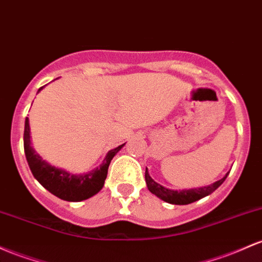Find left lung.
I'll use <instances>...</instances> for the list:
<instances>
[{
  "label": "left lung",
  "instance_id": "8db88e82",
  "mask_svg": "<svg viewBox=\"0 0 262 262\" xmlns=\"http://www.w3.org/2000/svg\"><path fill=\"white\" fill-rule=\"evenodd\" d=\"M229 173L223 178V179L217 180L214 184L208 186H204V188H196V189H189V190H170V189H166L160 184L155 183L150 177H149L148 169H145V183L148 185L149 191L153 192L154 195H157L158 198L166 201L169 204H174V205H188V204L194 203V201L200 200L201 198H205L208 195H210L212 191L216 190L217 188L225 182L226 177Z\"/></svg>",
  "mask_w": 262,
  "mask_h": 262
}]
</instances>
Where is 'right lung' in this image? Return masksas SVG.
I'll return each instance as SVG.
<instances>
[{
  "label": "right lung",
  "mask_w": 262,
  "mask_h": 262,
  "mask_svg": "<svg viewBox=\"0 0 262 262\" xmlns=\"http://www.w3.org/2000/svg\"><path fill=\"white\" fill-rule=\"evenodd\" d=\"M43 87L39 88L38 92ZM24 146L26 159H27L31 171L43 188H46L48 191L62 200L82 201L96 195L103 188L108 174L109 164H111L114 155L124 146V144L109 150L107 157L104 158V160L98 168L89 171V173L79 175L71 174L68 171L62 170V169L56 168V166H52L45 160H42L39 155L36 154V151L31 146L28 118H26L25 122Z\"/></svg>",
  "instance_id": "right-lung-1"
}]
</instances>
